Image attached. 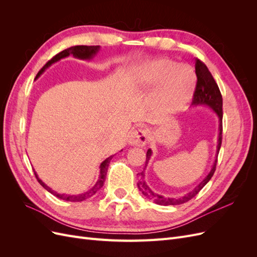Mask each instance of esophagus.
Masks as SVG:
<instances>
[{
    "mask_svg": "<svg viewBox=\"0 0 257 257\" xmlns=\"http://www.w3.org/2000/svg\"><path fill=\"white\" fill-rule=\"evenodd\" d=\"M148 135L144 130L133 131L128 136V145L133 147H144L147 144Z\"/></svg>",
    "mask_w": 257,
    "mask_h": 257,
    "instance_id": "1",
    "label": "esophagus"
}]
</instances>
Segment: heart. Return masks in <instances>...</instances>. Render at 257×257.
<instances>
[{
	"label": "heart",
	"mask_w": 257,
	"mask_h": 257,
	"mask_svg": "<svg viewBox=\"0 0 257 257\" xmlns=\"http://www.w3.org/2000/svg\"><path fill=\"white\" fill-rule=\"evenodd\" d=\"M196 74L186 64L167 58L146 62L131 74L132 89L136 92L150 90L153 113L158 116L172 115L188 104L196 87Z\"/></svg>",
	"instance_id": "1"
}]
</instances>
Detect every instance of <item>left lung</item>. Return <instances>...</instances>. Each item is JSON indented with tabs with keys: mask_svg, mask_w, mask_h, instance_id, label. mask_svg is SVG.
<instances>
[{
	"mask_svg": "<svg viewBox=\"0 0 257 257\" xmlns=\"http://www.w3.org/2000/svg\"><path fill=\"white\" fill-rule=\"evenodd\" d=\"M195 73L197 76V83H196V89L194 92V97L192 102V107H199V106H205L211 109L219 119V133H217V145H216V151H215V157L213 164L211 166V169L208 173V175L201 180L195 188L193 190L189 191L186 194L182 196H177V197H167L163 196L161 194L154 192L151 190L149 185L147 184L145 181V172L141 174V180L137 183V186L139 191L143 193V195L146 196L148 199L154 201L157 205L161 206H177L181 205L192 199L194 196H196L198 192L204 188V186L210 181V179L212 178L214 172H215V166L217 162V154H219L221 144H222V119H223V112H222V106H223V99L219 87L212 77L211 73L209 72L208 67L201 62L200 60L196 59L195 61ZM152 150L148 149L147 151V158H146V164L144 170H146L148 164H149V161L151 159Z\"/></svg>",
	"mask_w": 257,
	"mask_h": 257,
	"instance_id": "left-lung-1",
	"label": "left lung"
}]
</instances>
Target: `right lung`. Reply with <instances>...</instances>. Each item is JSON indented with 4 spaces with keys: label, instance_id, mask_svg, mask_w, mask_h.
Segmentation results:
<instances>
[{
    "label": "right lung",
    "instance_id": "1",
    "mask_svg": "<svg viewBox=\"0 0 257 257\" xmlns=\"http://www.w3.org/2000/svg\"><path fill=\"white\" fill-rule=\"evenodd\" d=\"M99 49H100L99 46H73V47H69V48H67V49H65L63 51H61L60 53L57 54V56H54L50 61H48L47 63L45 64V66L41 69V71L38 72V74L35 77V79H37L38 77H41V75L49 66H51L52 64L56 63V62H58V61H60L62 59L67 58L69 56H73L74 58L79 59V60L91 61L98 53ZM113 155H110L109 158H107L105 161H103L102 163H100V165H99V175H98V179H97L96 183L93 185L92 188L90 190H88L87 192L81 193V194H77V195H74V194H64V193H58V192H56L54 190H52L50 186H48L47 184H46L40 177H38V175L36 174L35 170H34V174H35V177L37 179V181L41 183V185L43 186L45 190H47L49 193H51L52 195H54V196L60 198V199L66 200V201H82V200L87 199V198L94 195V194L100 188H102L104 182H105V178H106V175H107L108 166H109V163H110L111 159L113 158Z\"/></svg>",
    "mask_w": 257,
    "mask_h": 257
}]
</instances>
